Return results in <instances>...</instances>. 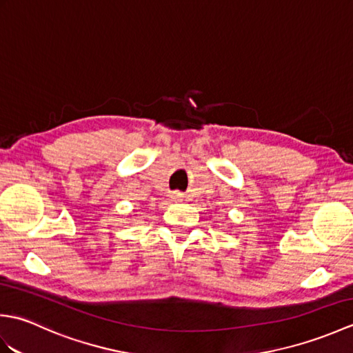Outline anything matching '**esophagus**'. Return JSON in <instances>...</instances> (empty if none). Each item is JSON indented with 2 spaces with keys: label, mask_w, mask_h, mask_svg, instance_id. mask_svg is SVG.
I'll use <instances>...</instances> for the list:
<instances>
[{
  "label": "esophagus",
  "mask_w": 353,
  "mask_h": 353,
  "mask_svg": "<svg viewBox=\"0 0 353 353\" xmlns=\"http://www.w3.org/2000/svg\"><path fill=\"white\" fill-rule=\"evenodd\" d=\"M172 199H176V200H179V194H177V192H174V194H172Z\"/></svg>",
  "instance_id": "esophagus-1"
}]
</instances>
